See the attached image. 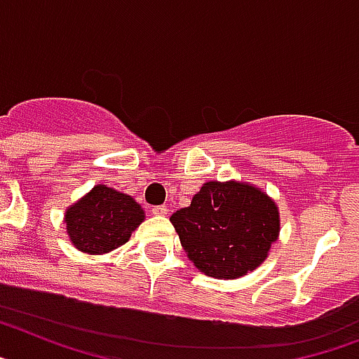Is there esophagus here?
<instances>
[{
  "label": "esophagus",
  "instance_id": "esophagus-1",
  "mask_svg": "<svg viewBox=\"0 0 359 359\" xmlns=\"http://www.w3.org/2000/svg\"><path fill=\"white\" fill-rule=\"evenodd\" d=\"M152 212L156 216H165V215H168V207L167 205H156L152 209Z\"/></svg>",
  "mask_w": 359,
  "mask_h": 359
}]
</instances>
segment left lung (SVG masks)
Masks as SVG:
<instances>
[{"mask_svg":"<svg viewBox=\"0 0 359 359\" xmlns=\"http://www.w3.org/2000/svg\"><path fill=\"white\" fill-rule=\"evenodd\" d=\"M170 222L194 266L224 280L259 268L280 229L275 201L244 182L203 183Z\"/></svg>","mask_w":359,"mask_h":359,"instance_id":"obj_1","label":"left lung"}]
</instances>
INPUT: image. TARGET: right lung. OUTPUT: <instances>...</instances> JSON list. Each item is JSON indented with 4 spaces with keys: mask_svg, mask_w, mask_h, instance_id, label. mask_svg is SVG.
<instances>
[{
    "mask_svg": "<svg viewBox=\"0 0 359 359\" xmlns=\"http://www.w3.org/2000/svg\"><path fill=\"white\" fill-rule=\"evenodd\" d=\"M143 220L137 201L106 185H95L66 211L71 244L90 255L109 253L126 244Z\"/></svg>",
    "mask_w": 359,
    "mask_h": 359,
    "instance_id": "add662e5",
    "label": "right lung"
}]
</instances>
